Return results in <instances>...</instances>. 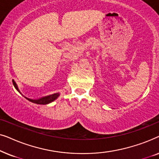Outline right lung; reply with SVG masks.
Here are the masks:
<instances>
[{
	"label": "right lung",
	"instance_id": "1",
	"mask_svg": "<svg viewBox=\"0 0 159 159\" xmlns=\"http://www.w3.org/2000/svg\"><path fill=\"white\" fill-rule=\"evenodd\" d=\"M13 84H14V86L15 87V88H16V90L20 93V91H19L18 87H17L16 82H14V80H13ZM58 96H59V93H54V94L47 95V96H45V97H42L39 99H30V98H27L26 97L25 98L28 100V101H30V102H32V103H34L45 105V104H48L50 103H51V102L54 101Z\"/></svg>",
	"mask_w": 159,
	"mask_h": 159
}]
</instances>
